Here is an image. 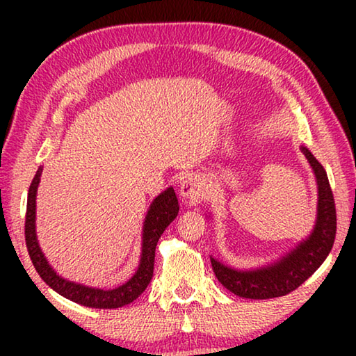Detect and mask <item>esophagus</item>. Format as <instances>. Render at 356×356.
Returning a JSON list of instances; mask_svg holds the SVG:
<instances>
[{"mask_svg":"<svg viewBox=\"0 0 356 356\" xmlns=\"http://www.w3.org/2000/svg\"><path fill=\"white\" fill-rule=\"evenodd\" d=\"M179 193H180V197L185 201H197L201 200L204 195L202 185L200 184V180L193 176H186L182 182H180Z\"/></svg>","mask_w":356,"mask_h":356,"instance_id":"34e87169","label":"esophagus"}]
</instances>
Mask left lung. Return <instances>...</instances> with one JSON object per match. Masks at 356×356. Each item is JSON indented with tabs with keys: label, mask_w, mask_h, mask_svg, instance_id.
<instances>
[{
	"label": "left lung",
	"mask_w": 356,
	"mask_h": 356,
	"mask_svg": "<svg viewBox=\"0 0 356 356\" xmlns=\"http://www.w3.org/2000/svg\"><path fill=\"white\" fill-rule=\"evenodd\" d=\"M301 152L314 171L317 180V218L312 232L303 242L278 261L252 270H237L210 257L218 281L227 291L243 298L267 300L282 297L300 287L321 267L333 248L336 237V207L327 171L308 149Z\"/></svg>",
	"instance_id": "8db88e82"
}]
</instances>
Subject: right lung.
Wrapping results in <instances>:
<instances>
[{
    "label": "right lung",
    "mask_w": 356,
    "mask_h": 356,
    "mask_svg": "<svg viewBox=\"0 0 356 356\" xmlns=\"http://www.w3.org/2000/svg\"><path fill=\"white\" fill-rule=\"evenodd\" d=\"M42 176V166L35 172L28 191L26 202V220H25V240L26 248L31 257L35 272L40 275L53 291L63 297L75 301L78 305L88 306L95 309H114L131 303L146 291L154 275V261L155 248L159 243L165 229L171 225L179 213V201L172 186L160 193L150 204L146 220L143 226V245H141V259L135 275L116 289H95L78 284L74 281H67L59 276L42 252L38 237H35V195Z\"/></svg>",
    "instance_id": "add662e5"
}]
</instances>
